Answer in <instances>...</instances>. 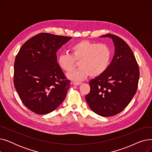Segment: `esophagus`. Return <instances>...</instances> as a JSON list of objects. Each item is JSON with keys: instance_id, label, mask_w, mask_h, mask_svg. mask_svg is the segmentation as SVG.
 Returning a JSON list of instances; mask_svg holds the SVG:
<instances>
[{"instance_id": "obj_1", "label": "esophagus", "mask_w": 152, "mask_h": 152, "mask_svg": "<svg viewBox=\"0 0 152 152\" xmlns=\"http://www.w3.org/2000/svg\"><path fill=\"white\" fill-rule=\"evenodd\" d=\"M81 84V83H77V82H74L73 83V84L75 85V86H79V85H80Z\"/></svg>"}]
</instances>
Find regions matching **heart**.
Here are the masks:
<instances>
[{
	"label": "heart",
	"instance_id": "b5f03b06",
	"mask_svg": "<svg viewBox=\"0 0 152 152\" xmlns=\"http://www.w3.org/2000/svg\"><path fill=\"white\" fill-rule=\"evenodd\" d=\"M71 54L61 53L58 63L64 71L73 69L79 61V68L66 75L68 78L81 82L90 75L92 77L101 75L107 69L111 58V50L105 44H98L87 41L76 43L70 48Z\"/></svg>",
	"mask_w": 152,
	"mask_h": 152
}]
</instances>
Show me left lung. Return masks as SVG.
<instances>
[{
    "instance_id": "left-lung-1",
    "label": "left lung",
    "mask_w": 152,
    "mask_h": 152,
    "mask_svg": "<svg viewBox=\"0 0 152 152\" xmlns=\"http://www.w3.org/2000/svg\"><path fill=\"white\" fill-rule=\"evenodd\" d=\"M100 37L112 39L115 55L104 73L89 82L86 100L94 113L108 117L128 105L136 93L140 73L135 56L123 39L111 34Z\"/></svg>"
}]
</instances>
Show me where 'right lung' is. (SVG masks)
Returning <instances> with one entry per match:
<instances>
[{"instance_id": "add662e5", "label": "right lung", "mask_w": 152, "mask_h": 152, "mask_svg": "<svg viewBox=\"0 0 152 152\" xmlns=\"http://www.w3.org/2000/svg\"><path fill=\"white\" fill-rule=\"evenodd\" d=\"M71 37L42 33L24 44L16 57L13 83L26 107L48 114L65 99L70 81L57 62V52Z\"/></svg>"}]
</instances>
